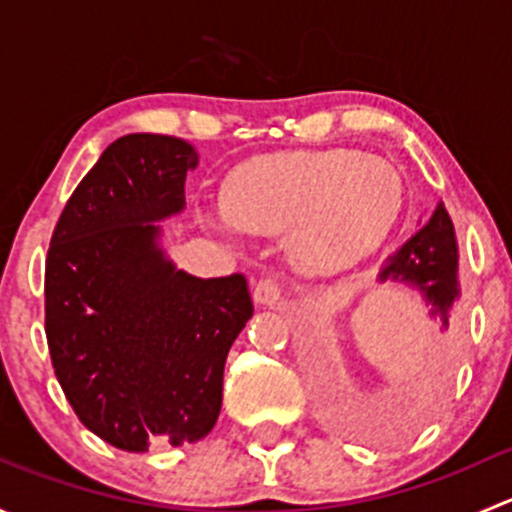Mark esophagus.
Masks as SVG:
<instances>
[{"instance_id": "34e87169", "label": "esophagus", "mask_w": 512, "mask_h": 512, "mask_svg": "<svg viewBox=\"0 0 512 512\" xmlns=\"http://www.w3.org/2000/svg\"><path fill=\"white\" fill-rule=\"evenodd\" d=\"M252 299H255L260 307H280L282 304V287L277 285V280L265 277L252 289Z\"/></svg>"}]
</instances>
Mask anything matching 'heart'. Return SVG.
Instances as JSON below:
<instances>
[{"label":"heart","instance_id":"1","mask_svg":"<svg viewBox=\"0 0 512 512\" xmlns=\"http://www.w3.org/2000/svg\"><path fill=\"white\" fill-rule=\"evenodd\" d=\"M223 230H289V255L309 272H332L379 245L404 208L394 163L354 148L297 151L242 163L227 175Z\"/></svg>","mask_w":512,"mask_h":512}]
</instances>
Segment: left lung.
Returning <instances> with one entry per match:
<instances>
[{
  "label": "left lung",
  "instance_id": "8db88e82",
  "mask_svg": "<svg viewBox=\"0 0 512 512\" xmlns=\"http://www.w3.org/2000/svg\"><path fill=\"white\" fill-rule=\"evenodd\" d=\"M376 280L399 282L416 289L431 309L428 314L441 322V329H448L451 309L461 297V287H458L456 232L443 203H438L421 230L381 265Z\"/></svg>",
  "mask_w": 512,
  "mask_h": 512
}]
</instances>
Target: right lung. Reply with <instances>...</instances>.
Returning <instances> with one entry per match:
<instances>
[{"label": "right lung", "instance_id": "1", "mask_svg": "<svg viewBox=\"0 0 512 512\" xmlns=\"http://www.w3.org/2000/svg\"><path fill=\"white\" fill-rule=\"evenodd\" d=\"M198 151L183 138L113 141L66 203L46 257V342L66 399L121 451L213 431L225 359L252 317L245 275L200 277L160 247Z\"/></svg>", "mask_w": 512, "mask_h": 512}]
</instances>
